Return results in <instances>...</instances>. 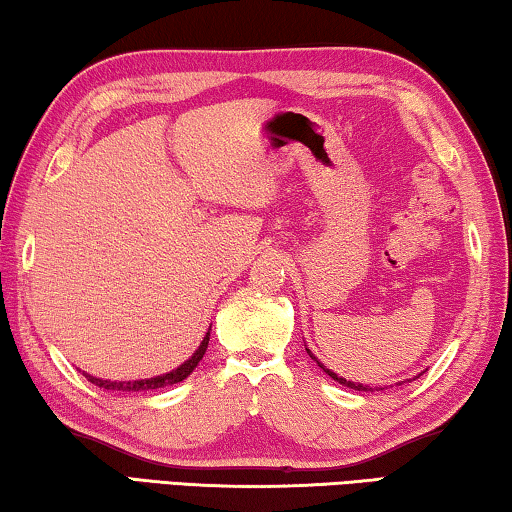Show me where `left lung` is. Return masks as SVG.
Here are the masks:
<instances>
[{
    "label": "left lung",
    "mask_w": 512,
    "mask_h": 512,
    "mask_svg": "<svg viewBox=\"0 0 512 512\" xmlns=\"http://www.w3.org/2000/svg\"><path fill=\"white\" fill-rule=\"evenodd\" d=\"M307 352H309V350H307ZM309 357H311V359H316V357H314V354H311V352H309ZM316 363H318V366H320V368H323V370L327 372V375H329V377H332V379H336V381H339V384H343V386H348V388H354V391H372V388H370V386H363V384H357V381H348V379H343V377H339V375H336V372H332V370H327V368H325V366H323V363H320V361H316Z\"/></svg>",
    "instance_id": "obj_1"
}]
</instances>
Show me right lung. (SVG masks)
Masks as SVG:
<instances>
[{
    "label": "right lung",
    "instance_id": "add662e5",
    "mask_svg": "<svg viewBox=\"0 0 512 512\" xmlns=\"http://www.w3.org/2000/svg\"><path fill=\"white\" fill-rule=\"evenodd\" d=\"M207 343H210V332L205 334L203 343L198 345V350L192 354V359L185 361L183 366L167 372V375H160V377H151V379H140V381H108V379H97V377H90V375H83L88 377V381H92L94 386L99 388H106V391H121V393H131V391H155V388H164V386H171V384H178V381H183L185 377L192 375V370L198 366V361L203 359V354L207 350Z\"/></svg>",
    "mask_w": 512,
    "mask_h": 512
}]
</instances>
